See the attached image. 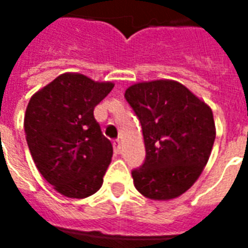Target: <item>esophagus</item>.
<instances>
[{
    "instance_id": "obj_1",
    "label": "esophagus",
    "mask_w": 248,
    "mask_h": 248,
    "mask_svg": "<svg viewBox=\"0 0 248 248\" xmlns=\"http://www.w3.org/2000/svg\"><path fill=\"white\" fill-rule=\"evenodd\" d=\"M113 145H114V151H115V153H119V150H121V142H119V140H114Z\"/></svg>"
}]
</instances>
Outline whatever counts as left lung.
<instances>
[{"label": "left lung", "mask_w": 248, "mask_h": 248, "mask_svg": "<svg viewBox=\"0 0 248 248\" xmlns=\"http://www.w3.org/2000/svg\"><path fill=\"white\" fill-rule=\"evenodd\" d=\"M124 98L140 119L145 140V162L131 171L135 188L155 201L182 195L211 154V108L182 83L166 79L135 83Z\"/></svg>", "instance_id": "left-lung-1"}]
</instances>
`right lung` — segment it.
Instances as JSON below:
<instances>
[{
    "label": "right lung",
    "mask_w": 248,
    "mask_h": 248,
    "mask_svg": "<svg viewBox=\"0 0 248 248\" xmlns=\"http://www.w3.org/2000/svg\"><path fill=\"white\" fill-rule=\"evenodd\" d=\"M113 87L66 73L30 98L24 121L30 154L41 175L65 197L86 198L102 186L113 146L94 108Z\"/></svg>",
    "instance_id": "obj_1"
}]
</instances>
